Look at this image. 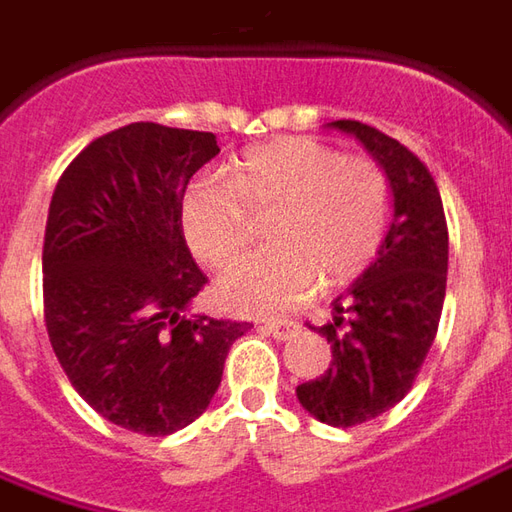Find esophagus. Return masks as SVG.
<instances>
[{"label":"esophagus","mask_w":512,"mask_h":512,"mask_svg":"<svg viewBox=\"0 0 512 512\" xmlns=\"http://www.w3.org/2000/svg\"><path fill=\"white\" fill-rule=\"evenodd\" d=\"M294 328L297 326L289 323V320H269V323H260V331L274 337V340H289L291 334H294Z\"/></svg>","instance_id":"34e87169"}]
</instances>
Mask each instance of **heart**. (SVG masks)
Segmentation results:
<instances>
[{
  "mask_svg": "<svg viewBox=\"0 0 512 512\" xmlns=\"http://www.w3.org/2000/svg\"><path fill=\"white\" fill-rule=\"evenodd\" d=\"M388 178L368 158H345L314 138H277L240 155L229 181L201 175L181 195L184 238L206 266L243 252L249 215L266 218L269 252L218 277V300L238 314H274L317 280L343 286L377 257L388 229Z\"/></svg>",
  "mask_w": 512,
  "mask_h": 512,
  "instance_id": "heart-1",
  "label": "heart"
}]
</instances>
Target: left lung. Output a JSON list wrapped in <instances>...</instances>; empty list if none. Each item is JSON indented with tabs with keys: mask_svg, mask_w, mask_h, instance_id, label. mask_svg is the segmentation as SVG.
Listing matches in <instances>:
<instances>
[{
	"mask_svg": "<svg viewBox=\"0 0 512 512\" xmlns=\"http://www.w3.org/2000/svg\"><path fill=\"white\" fill-rule=\"evenodd\" d=\"M328 127L374 155L394 198L374 263L331 303L334 320L314 328L331 343L328 371L297 385L314 419L351 428L391 411L431 351L448 283V223L431 172L397 138L360 121Z\"/></svg>",
	"mask_w": 512,
	"mask_h": 512,
	"instance_id": "left-lung-1",
	"label": "left lung"
}]
</instances>
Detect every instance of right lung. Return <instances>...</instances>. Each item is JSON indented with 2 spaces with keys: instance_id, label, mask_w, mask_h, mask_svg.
<instances>
[{
  "instance_id": "1",
  "label": "right lung",
  "mask_w": 512,
  "mask_h": 512,
  "mask_svg": "<svg viewBox=\"0 0 512 512\" xmlns=\"http://www.w3.org/2000/svg\"><path fill=\"white\" fill-rule=\"evenodd\" d=\"M212 133L135 121L64 169L47 212L45 326L79 397L118 428L167 436L209 408L249 323L189 314L206 274L181 229Z\"/></svg>"
}]
</instances>
